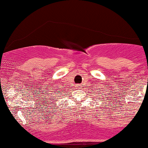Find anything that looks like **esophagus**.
<instances>
[{
  "instance_id": "obj_1",
  "label": "esophagus",
  "mask_w": 148,
  "mask_h": 148,
  "mask_svg": "<svg viewBox=\"0 0 148 148\" xmlns=\"http://www.w3.org/2000/svg\"><path fill=\"white\" fill-rule=\"evenodd\" d=\"M76 87H77V88H80L81 86H80V85H77V86H76Z\"/></svg>"
}]
</instances>
